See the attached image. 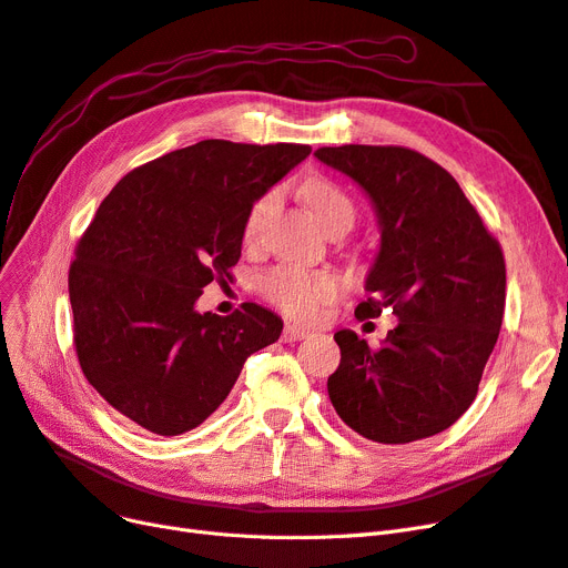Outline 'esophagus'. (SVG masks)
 I'll list each match as a JSON object with an SVG mask.
<instances>
[{
  "label": "esophagus",
  "mask_w": 568,
  "mask_h": 568,
  "mask_svg": "<svg viewBox=\"0 0 568 568\" xmlns=\"http://www.w3.org/2000/svg\"><path fill=\"white\" fill-rule=\"evenodd\" d=\"M307 336H310V331H305L301 326H286L284 328V341L286 343H298V341H303Z\"/></svg>",
  "instance_id": "esophagus-1"
}]
</instances>
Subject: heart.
<instances>
[{
  "mask_svg": "<svg viewBox=\"0 0 568 568\" xmlns=\"http://www.w3.org/2000/svg\"><path fill=\"white\" fill-rule=\"evenodd\" d=\"M303 200L307 209L315 213V219L326 225L338 216L355 219V209L347 200V194L328 181L315 179L303 187ZM272 204V194L263 197L256 206L251 209L246 225H244V237L251 240L256 234L258 221L265 213V209ZM261 288L267 296L270 303H275L282 312H286L293 320H317L320 312L326 303L334 301L341 293V280L336 275H328V272H310L298 265H280L261 282Z\"/></svg>",
  "mask_w": 568,
  "mask_h": 568,
  "instance_id": "obj_1",
  "label": "heart"
}]
</instances>
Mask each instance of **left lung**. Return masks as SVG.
<instances>
[{
	"label": "left lung",
	"mask_w": 568,
	"mask_h": 568,
	"mask_svg": "<svg viewBox=\"0 0 568 568\" xmlns=\"http://www.w3.org/2000/svg\"><path fill=\"white\" fill-rule=\"evenodd\" d=\"M315 158L355 181L376 211L381 246L357 317L399 320L378 349L355 331L334 336L328 376L336 414L381 444H408L452 427L477 397L505 310V261L448 171L393 145L320 148Z\"/></svg>",
	"instance_id": "1"
}]
</instances>
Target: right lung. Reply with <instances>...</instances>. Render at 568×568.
I'll list each match as a JSON object with an SVG mask.
<instances>
[{
	"mask_svg": "<svg viewBox=\"0 0 568 568\" xmlns=\"http://www.w3.org/2000/svg\"><path fill=\"white\" fill-rule=\"evenodd\" d=\"M310 150L202 141L133 169L98 206L68 277L74 347L122 416L183 435L225 402L246 357L280 338L282 317L256 303L230 317L194 305L232 277L253 204Z\"/></svg>",
	"mask_w": 568,
	"mask_h": 568,
	"instance_id": "1",
	"label": "right lung"
}]
</instances>
